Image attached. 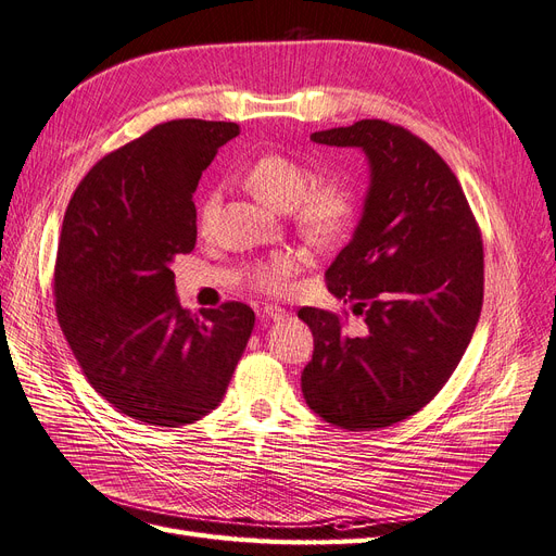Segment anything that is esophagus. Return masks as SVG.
<instances>
[{"label":"esophagus","mask_w":556,"mask_h":556,"mask_svg":"<svg viewBox=\"0 0 556 556\" xmlns=\"http://www.w3.org/2000/svg\"><path fill=\"white\" fill-rule=\"evenodd\" d=\"M262 317L271 319V321H282L287 317V311L280 308V305H276V303H266L262 308Z\"/></svg>","instance_id":"obj_1"}]
</instances>
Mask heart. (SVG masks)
Returning a JSON list of instances; mask_svg holds the SVG:
<instances>
[{
    "instance_id": "heart-1",
    "label": "heart",
    "mask_w": 556,
    "mask_h": 556,
    "mask_svg": "<svg viewBox=\"0 0 556 556\" xmlns=\"http://www.w3.org/2000/svg\"><path fill=\"white\" fill-rule=\"evenodd\" d=\"M311 169L285 154H264L243 172V186L274 212H292L299 232L315 245H331L352 232L356 223V198L340 179L311 184ZM218 212V193H208L200 204V227L206 229ZM301 269L294 253H274L251 269V282L262 292L278 294Z\"/></svg>"
}]
</instances>
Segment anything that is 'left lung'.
I'll return each instance as SVG.
<instances>
[{"instance_id":"left-lung-1","label":"left lung","mask_w":556,"mask_h":556,"mask_svg":"<svg viewBox=\"0 0 556 556\" xmlns=\"http://www.w3.org/2000/svg\"><path fill=\"white\" fill-rule=\"evenodd\" d=\"M317 144L358 147L370 163L366 206L327 271L329 292L361 317L301 308L315 336L301 391L342 430L409 418L442 391L483 308V239L453 169L412 130L381 119L317 130Z\"/></svg>"}]
</instances>
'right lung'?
I'll return each instance as SVG.
<instances>
[{
	"label": "right lung",
	"instance_id": "obj_1",
	"mask_svg": "<svg viewBox=\"0 0 556 556\" xmlns=\"http://www.w3.org/2000/svg\"><path fill=\"white\" fill-rule=\"evenodd\" d=\"M237 136L235 122L159 124L96 163L66 208L56 319L96 393L147 426L216 409L255 327L241 301L181 308L169 269L195 248L202 172Z\"/></svg>",
	"mask_w": 556,
	"mask_h": 556
}]
</instances>
